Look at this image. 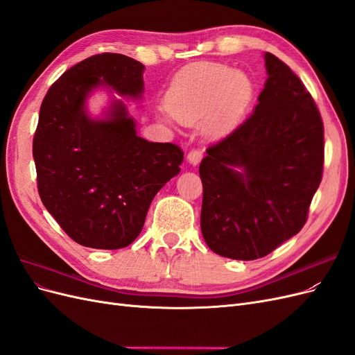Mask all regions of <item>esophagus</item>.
Returning <instances> with one entry per match:
<instances>
[{"mask_svg":"<svg viewBox=\"0 0 355 355\" xmlns=\"http://www.w3.org/2000/svg\"><path fill=\"white\" fill-rule=\"evenodd\" d=\"M202 158V151L200 148H192L188 153V161L191 164H198Z\"/></svg>","mask_w":355,"mask_h":355,"instance_id":"esophagus-1","label":"esophagus"}]
</instances>
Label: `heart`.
<instances>
[{
	"label": "heart",
	"mask_w": 355,
	"mask_h": 355,
	"mask_svg": "<svg viewBox=\"0 0 355 355\" xmlns=\"http://www.w3.org/2000/svg\"><path fill=\"white\" fill-rule=\"evenodd\" d=\"M250 98L249 78L219 63H206L178 75L167 93V108L187 123L210 115L211 130L227 132L240 121Z\"/></svg>",
	"instance_id": "1"
}]
</instances>
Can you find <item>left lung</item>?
Returning a JSON list of instances; mask_svg holds the SVG:
<instances>
[{
  "instance_id": "1",
  "label": "left lung",
  "mask_w": 355,
  "mask_h": 355,
  "mask_svg": "<svg viewBox=\"0 0 355 355\" xmlns=\"http://www.w3.org/2000/svg\"><path fill=\"white\" fill-rule=\"evenodd\" d=\"M265 65L254 111L200 164L202 237L239 261L270 254L302 230L323 178L324 127L313 96L272 53Z\"/></svg>"
}]
</instances>
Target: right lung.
<instances>
[{"label":"right lung","instance_id":"obj_1","mask_svg":"<svg viewBox=\"0 0 355 355\" xmlns=\"http://www.w3.org/2000/svg\"><path fill=\"white\" fill-rule=\"evenodd\" d=\"M144 65L120 53L94 55L51 84L32 142L40 198L69 237L84 247L115 250L141 234L157 192L180 171L175 144L137 136L121 102L108 120H92L85 98L106 84L123 96L144 90Z\"/></svg>","mask_w":355,"mask_h":355}]
</instances>
